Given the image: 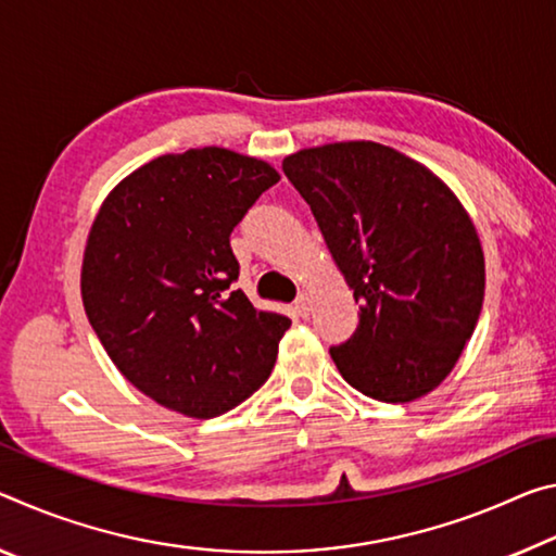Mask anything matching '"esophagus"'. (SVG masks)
<instances>
[{
	"mask_svg": "<svg viewBox=\"0 0 556 556\" xmlns=\"http://www.w3.org/2000/svg\"><path fill=\"white\" fill-rule=\"evenodd\" d=\"M295 311L300 317L311 315V293H300V298L295 300Z\"/></svg>",
	"mask_w": 556,
	"mask_h": 556,
	"instance_id": "34e87169",
	"label": "esophagus"
}]
</instances>
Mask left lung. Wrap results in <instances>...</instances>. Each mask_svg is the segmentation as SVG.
<instances>
[{"instance_id": "1", "label": "left lung", "mask_w": 556, "mask_h": 556, "mask_svg": "<svg viewBox=\"0 0 556 556\" xmlns=\"http://www.w3.org/2000/svg\"><path fill=\"white\" fill-rule=\"evenodd\" d=\"M313 208L359 327L330 354L364 396L406 404L456 367L485 293V256L453 189L394 148L350 140L283 160Z\"/></svg>"}]
</instances>
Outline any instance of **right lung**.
<instances>
[{"label":"right lung","instance_id":"right-lung-1","mask_svg":"<svg viewBox=\"0 0 556 556\" xmlns=\"http://www.w3.org/2000/svg\"><path fill=\"white\" fill-rule=\"evenodd\" d=\"M258 157L197 148L117 181L88 231L80 295L108 357L152 402L214 418L270 377L286 315L251 305L229 236L276 185Z\"/></svg>","mask_w":556,"mask_h":556}]
</instances>
